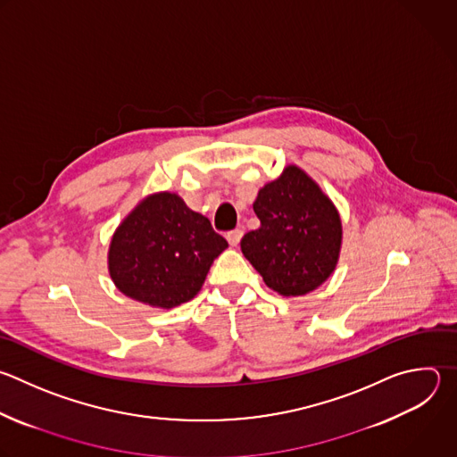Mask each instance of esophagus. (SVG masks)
<instances>
[{
  "mask_svg": "<svg viewBox=\"0 0 457 457\" xmlns=\"http://www.w3.org/2000/svg\"><path fill=\"white\" fill-rule=\"evenodd\" d=\"M242 229H235V231H229L228 235H226V238H228V242H229V245L231 247H237L238 244H240V240H242Z\"/></svg>",
  "mask_w": 457,
  "mask_h": 457,
  "instance_id": "esophagus-1",
  "label": "esophagus"
}]
</instances>
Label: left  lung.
<instances>
[{
    "label": "left lung",
    "instance_id": "8db88e82",
    "mask_svg": "<svg viewBox=\"0 0 457 457\" xmlns=\"http://www.w3.org/2000/svg\"><path fill=\"white\" fill-rule=\"evenodd\" d=\"M253 210L260 228L244 235V256L274 292L305 295L336 270L343 222L332 199L297 165L258 190Z\"/></svg>",
    "mask_w": 457,
    "mask_h": 457
}]
</instances>
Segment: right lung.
I'll list each match as a JSON object with an SVG mask.
<instances>
[{
  "label": "right lung",
  "mask_w": 457,
  "mask_h": 457,
  "mask_svg": "<svg viewBox=\"0 0 457 457\" xmlns=\"http://www.w3.org/2000/svg\"><path fill=\"white\" fill-rule=\"evenodd\" d=\"M226 247L212 222L178 194L156 192L143 197L114 229L107 269L121 294L169 311L197 295Z\"/></svg>",
  "instance_id": "1"
}]
</instances>
